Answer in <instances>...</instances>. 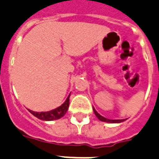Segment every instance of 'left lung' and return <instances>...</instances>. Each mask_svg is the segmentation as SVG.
<instances>
[{
	"label": "left lung",
	"instance_id": "left-lung-1",
	"mask_svg": "<svg viewBox=\"0 0 159 159\" xmlns=\"http://www.w3.org/2000/svg\"><path fill=\"white\" fill-rule=\"evenodd\" d=\"M93 110L94 112V114L96 115V117L98 119L100 120V121H103V122H108V123H121V122H124V119H108L106 118H104V117L101 116L100 114L98 113V112L95 110V109L93 107Z\"/></svg>",
	"mask_w": 159,
	"mask_h": 159
}]
</instances>
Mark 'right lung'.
I'll return each mask as SVG.
<instances>
[{
  "instance_id": "add662e5",
  "label": "right lung",
  "mask_w": 159,
  "mask_h": 159,
  "mask_svg": "<svg viewBox=\"0 0 159 159\" xmlns=\"http://www.w3.org/2000/svg\"><path fill=\"white\" fill-rule=\"evenodd\" d=\"M70 94L69 95L68 98L66 99V100L62 105H60V107H58L53 110H50V111L40 112H40H34L32 110H30V109L29 111L34 116H35L39 119H41V120H45V121H51V120L59 119L62 118L68 110L69 105H70Z\"/></svg>"
}]
</instances>
